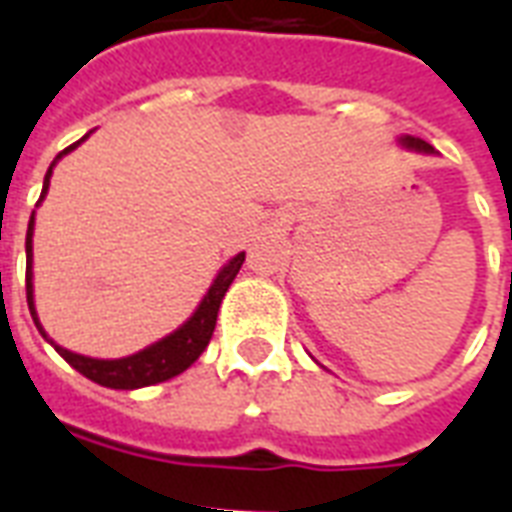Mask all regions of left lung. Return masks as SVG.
Returning <instances> with one entry per match:
<instances>
[{"mask_svg":"<svg viewBox=\"0 0 512 512\" xmlns=\"http://www.w3.org/2000/svg\"><path fill=\"white\" fill-rule=\"evenodd\" d=\"M401 143L409 148H414V151H422V154H433V146L430 143H425V140L420 138H401Z\"/></svg>","mask_w":512,"mask_h":512,"instance_id":"8db88e82","label":"left lung"}]
</instances>
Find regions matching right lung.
<instances>
[{"instance_id":"right-lung-1","label":"right lung","mask_w":512,"mask_h":512,"mask_svg":"<svg viewBox=\"0 0 512 512\" xmlns=\"http://www.w3.org/2000/svg\"><path fill=\"white\" fill-rule=\"evenodd\" d=\"M82 140H76L74 146H68L66 151H60L58 159L63 154H68V151H74ZM50 175H52V167L47 170V175H44L42 199H44V193H47V188H50ZM31 236H34V215H31V223H28V233H26V297H28V311H31V316H34L39 332L44 335L42 324H39L34 311V284H31V257L34 255H31ZM241 263H244V252L233 257L231 263L217 273L215 284L209 287V292L204 295V300H201V305L196 308V313H193L191 319L185 321L183 327L177 329V332H172V335L164 337V340L154 342L151 348L135 353V356L114 358V361H100V358H87V356H79V353H71V350L60 348V345H55V350H58L60 356L66 358L68 364L74 366L76 372H82L87 380L98 382V385H106V388L135 390V388H146V385H156V382L170 380V377H175V374L185 372V369H188V366L201 356V350L209 345V337H212V332H215L220 303H223L225 292H228V287H231V281L236 279Z\"/></svg>"}]
</instances>
